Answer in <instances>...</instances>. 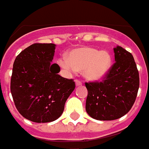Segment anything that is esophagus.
I'll return each instance as SVG.
<instances>
[{"label": "esophagus", "mask_w": 149, "mask_h": 149, "mask_svg": "<svg viewBox=\"0 0 149 149\" xmlns=\"http://www.w3.org/2000/svg\"><path fill=\"white\" fill-rule=\"evenodd\" d=\"M74 82H75V84H76L77 86H79L82 85V82L79 79H75L74 80Z\"/></svg>", "instance_id": "34e87169"}]
</instances>
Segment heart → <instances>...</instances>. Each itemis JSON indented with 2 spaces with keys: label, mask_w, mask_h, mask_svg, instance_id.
I'll return each mask as SVG.
<instances>
[{
  "label": "heart",
  "mask_w": 149,
  "mask_h": 149,
  "mask_svg": "<svg viewBox=\"0 0 149 149\" xmlns=\"http://www.w3.org/2000/svg\"><path fill=\"white\" fill-rule=\"evenodd\" d=\"M59 65L68 72L83 70V76L90 81L103 79L111 66V58L107 51L92 47H79L73 49L66 57L58 60Z\"/></svg>",
  "instance_id": "b5f03b06"
}]
</instances>
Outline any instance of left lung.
Segmentation results:
<instances>
[{"label":"left lung","instance_id":"8db88e82","mask_svg":"<svg viewBox=\"0 0 149 149\" xmlns=\"http://www.w3.org/2000/svg\"><path fill=\"white\" fill-rule=\"evenodd\" d=\"M114 53L116 63L103 81L85 83L88 91L86 111L95 120H117L126 115L139 90V72L132 54L119 46Z\"/></svg>","mask_w":149,"mask_h":149}]
</instances>
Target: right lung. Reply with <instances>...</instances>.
<instances>
[{
    "label": "right lung",
    "instance_id": "add662e5",
    "mask_svg": "<svg viewBox=\"0 0 149 149\" xmlns=\"http://www.w3.org/2000/svg\"><path fill=\"white\" fill-rule=\"evenodd\" d=\"M55 44L34 43L17 56L10 91L22 116L35 123L58 119L66 100L75 88L73 79L60 76V67L52 64Z\"/></svg>",
    "mask_w": 149,
    "mask_h": 149
}]
</instances>
